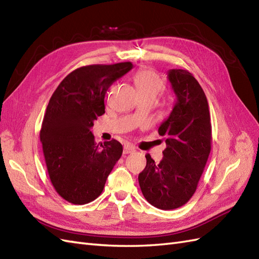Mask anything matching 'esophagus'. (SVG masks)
<instances>
[{"label": "esophagus", "instance_id": "1", "mask_svg": "<svg viewBox=\"0 0 259 259\" xmlns=\"http://www.w3.org/2000/svg\"><path fill=\"white\" fill-rule=\"evenodd\" d=\"M136 150L134 147H131V145H124L123 148V154H130V153H134Z\"/></svg>", "mask_w": 259, "mask_h": 259}]
</instances>
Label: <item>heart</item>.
<instances>
[{
    "instance_id": "heart-1",
    "label": "heart",
    "mask_w": 259,
    "mask_h": 259,
    "mask_svg": "<svg viewBox=\"0 0 259 259\" xmlns=\"http://www.w3.org/2000/svg\"><path fill=\"white\" fill-rule=\"evenodd\" d=\"M139 95H149L155 98L164 89V81L160 73L154 69L143 68L134 75Z\"/></svg>"
}]
</instances>
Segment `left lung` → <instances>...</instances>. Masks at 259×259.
Returning a JSON list of instances; mask_svg holds the SVG:
<instances>
[{"label":"left lung","mask_w":259,"mask_h":259,"mask_svg":"<svg viewBox=\"0 0 259 259\" xmlns=\"http://www.w3.org/2000/svg\"><path fill=\"white\" fill-rule=\"evenodd\" d=\"M167 77L176 103L158 128L166 149L158 164L145 155L147 166L139 174L144 198L162 210L180 208L193 197L212 141L209 105L200 84L187 70H169Z\"/></svg>","instance_id":"obj_1"}]
</instances>
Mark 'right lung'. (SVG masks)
Listing matches in <instances>:
<instances>
[{"label": "right lung", "mask_w": 259, "mask_h": 259, "mask_svg": "<svg viewBox=\"0 0 259 259\" xmlns=\"http://www.w3.org/2000/svg\"><path fill=\"white\" fill-rule=\"evenodd\" d=\"M132 66H82L66 75L50 98L40 129L42 152L52 186L73 204L89 203L102 194L122 154L121 143L114 139L97 144L91 128L105 114L109 86Z\"/></svg>", "instance_id": "right-lung-1"}]
</instances>
